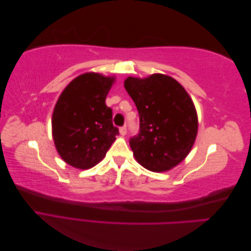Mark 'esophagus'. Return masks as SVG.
<instances>
[{
  "label": "esophagus",
  "instance_id": "34e87169",
  "mask_svg": "<svg viewBox=\"0 0 251 251\" xmlns=\"http://www.w3.org/2000/svg\"><path fill=\"white\" fill-rule=\"evenodd\" d=\"M119 133H120V135H123V136H125V135L126 134V126H121V127L119 128Z\"/></svg>",
  "mask_w": 251,
  "mask_h": 251
}]
</instances>
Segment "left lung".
Listing matches in <instances>:
<instances>
[{
    "label": "left lung",
    "instance_id": "1",
    "mask_svg": "<svg viewBox=\"0 0 251 251\" xmlns=\"http://www.w3.org/2000/svg\"><path fill=\"white\" fill-rule=\"evenodd\" d=\"M125 88L139 113V132L130 139L133 154L143 168L165 172L191 151L198 132L192 98L168 75L127 77Z\"/></svg>",
    "mask_w": 251,
    "mask_h": 251
}]
</instances>
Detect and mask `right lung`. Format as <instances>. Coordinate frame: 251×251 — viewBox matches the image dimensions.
I'll return each instance as SVG.
<instances>
[{"label": "right lung", "mask_w": 251, "mask_h": 251, "mask_svg": "<svg viewBox=\"0 0 251 251\" xmlns=\"http://www.w3.org/2000/svg\"><path fill=\"white\" fill-rule=\"evenodd\" d=\"M114 77L85 73L74 78L60 94L52 115V135L64 161L87 170L101 161L115 141L112 109L105 98Z\"/></svg>", "instance_id": "1"}]
</instances>
